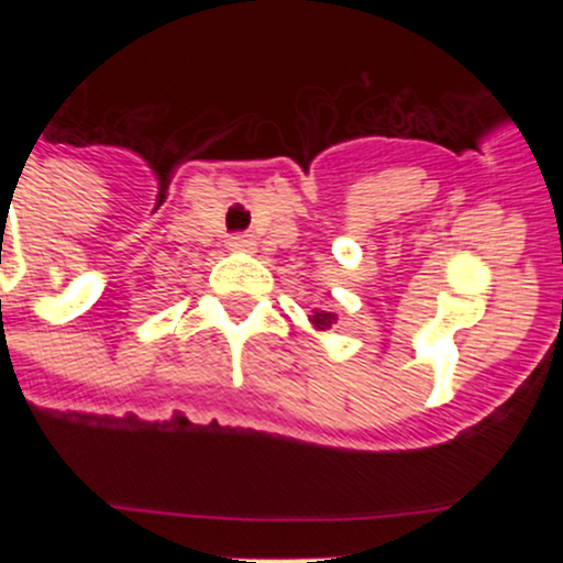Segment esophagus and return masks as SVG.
Here are the masks:
<instances>
[{
  "instance_id": "obj_1",
  "label": "esophagus",
  "mask_w": 563,
  "mask_h": 563,
  "mask_svg": "<svg viewBox=\"0 0 563 563\" xmlns=\"http://www.w3.org/2000/svg\"><path fill=\"white\" fill-rule=\"evenodd\" d=\"M228 247H231V251H239V253H253V247H256V239H253L251 233H233V236L228 239Z\"/></svg>"
}]
</instances>
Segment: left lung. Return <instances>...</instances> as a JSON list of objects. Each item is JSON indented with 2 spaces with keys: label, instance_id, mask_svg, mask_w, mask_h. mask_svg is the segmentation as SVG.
I'll use <instances>...</instances> for the list:
<instances>
[{
  "label": "left lung",
  "instance_id": "1",
  "mask_svg": "<svg viewBox=\"0 0 563 563\" xmlns=\"http://www.w3.org/2000/svg\"><path fill=\"white\" fill-rule=\"evenodd\" d=\"M312 324H316L318 330H330V327L335 324V316H332V312H316V316H312Z\"/></svg>",
  "mask_w": 563,
  "mask_h": 563
}]
</instances>
